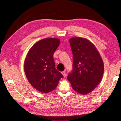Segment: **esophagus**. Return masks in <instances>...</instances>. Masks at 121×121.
<instances>
[{
  "label": "esophagus",
  "instance_id": "esophagus-1",
  "mask_svg": "<svg viewBox=\"0 0 121 121\" xmlns=\"http://www.w3.org/2000/svg\"><path fill=\"white\" fill-rule=\"evenodd\" d=\"M61 73H62V75L63 76V77H65V76H66V73H65V71H62V72H61Z\"/></svg>",
  "mask_w": 121,
  "mask_h": 121
}]
</instances>
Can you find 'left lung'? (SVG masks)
I'll use <instances>...</instances> for the list:
<instances>
[{
    "instance_id": "1",
    "label": "left lung",
    "mask_w": 121,
    "mask_h": 121,
    "mask_svg": "<svg viewBox=\"0 0 121 121\" xmlns=\"http://www.w3.org/2000/svg\"><path fill=\"white\" fill-rule=\"evenodd\" d=\"M73 55V70L67 79L78 93L86 95L99 84L103 76L104 65L95 46L86 38L69 39Z\"/></svg>"
}]
</instances>
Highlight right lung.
<instances>
[{
	"label": "right lung",
	"instance_id": "right-lung-1",
	"mask_svg": "<svg viewBox=\"0 0 121 121\" xmlns=\"http://www.w3.org/2000/svg\"><path fill=\"white\" fill-rule=\"evenodd\" d=\"M60 44L58 38H45L36 43L26 55L24 70L32 86L43 93L54 90L63 75L56 68L53 54Z\"/></svg>",
	"mask_w": 121,
	"mask_h": 121
}]
</instances>
